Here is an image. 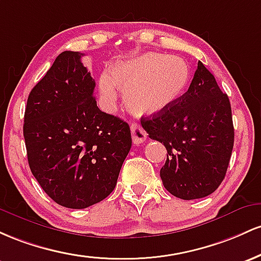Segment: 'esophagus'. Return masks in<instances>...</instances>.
Listing matches in <instances>:
<instances>
[{
    "instance_id": "esophagus-1",
    "label": "esophagus",
    "mask_w": 261,
    "mask_h": 261,
    "mask_svg": "<svg viewBox=\"0 0 261 261\" xmlns=\"http://www.w3.org/2000/svg\"><path fill=\"white\" fill-rule=\"evenodd\" d=\"M130 132H132V140H133V144L139 145L146 139L145 130L143 129L139 124H137V123H132Z\"/></svg>"
}]
</instances>
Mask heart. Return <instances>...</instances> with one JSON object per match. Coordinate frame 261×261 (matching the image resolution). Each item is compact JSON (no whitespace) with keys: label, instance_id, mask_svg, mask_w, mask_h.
Segmentation results:
<instances>
[{"label":"heart","instance_id":"b5f03b06","mask_svg":"<svg viewBox=\"0 0 261 261\" xmlns=\"http://www.w3.org/2000/svg\"><path fill=\"white\" fill-rule=\"evenodd\" d=\"M190 70L185 60L156 53L119 61L98 79V93L108 107L124 93L128 111L136 116L155 115L174 105L187 89Z\"/></svg>","mask_w":261,"mask_h":261}]
</instances>
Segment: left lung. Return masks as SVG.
Here are the masks:
<instances>
[{
	"label": "left lung",
	"mask_w": 261,
	"mask_h": 261,
	"mask_svg": "<svg viewBox=\"0 0 261 261\" xmlns=\"http://www.w3.org/2000/svg\"><path fill=\"white\" fill-rule=\"evenodd\" d=\"M140 122L149 138L168 150L160 177L170 194L196 200L218 189L233 150L232 108L201 61L189 90L166 110Z\"/></svg>",
	"instance_id": "8db88e82"
}]
</instances>
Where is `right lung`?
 <instances>
[{"mask_svg":"<svg viewBox=\"0 0 261 261\" xmlns=\"http://www.w3.org/2000/svg\"><path fill=\"white\" fill-rule=\"evenodd\" d=\"M84 54L63 51L28 96L23 136L28 164L45 194L81 210L115 190L130 150L128 123L102 112Z\"/></svg>","mask_w":261,"mask_h":261,"instance_id":"add662e5","label":"right lung"}]
</instances>
